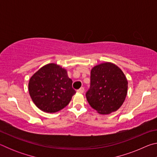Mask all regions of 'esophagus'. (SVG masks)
<instances>
[{
	"mask_svg": "<svg viewBox=\"0 0 157 157\" xmlns=\"http://www.w3.org/2000/svg\"><path fill=\"white\" fill-rule=\"evenodd\" d=\"M84 91V87H81L80 89H79L77 90V92H78V93H79V94H83Z\"/></svg>",
	"mask_w": 157,
	"mask_h": 157,
	"instance_id": "esophagus-1",
	"label": "esophagus"
}]
</instances>
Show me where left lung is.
<instances>
[{
    "mask_svg": "<svg viewBox=\"0 0 157 157\" xmlns=\"http://www.w3.org/2000/svg\"><path fill=\"white\" fill-rule=\"evenodd\" d=\"M127 87L128 82L120 68L109 62L100 63L91 69L90 88L86 97L98 113L109 114L123 105Z\"/></svg>",
    "mask_w": 157,
    "mask_h": 157,
    "instance_id": "left-lung-1",
    "label": "left lung"
}]
</instances>
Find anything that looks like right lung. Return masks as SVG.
Returning a JSON list of instances; mask_svg holds the SVG:
<instances>
[{
  "label": "right lung",
  "instance_id": "obj_1",
  "mask_svg": "<svg viewBox=\"0 0 157 157\" xmlns=\"http://www.w3.org/2000/svg\"><path fill=\"white\" fill-rule=\"evenodd\" d=\"M67 71L55 63L43 66L31 77L29 94L39 109L55 113L68 105L76 91Z\"/></svg>",
  "mask_w": 157,
  "mask_h": 157
}]
</instances>
